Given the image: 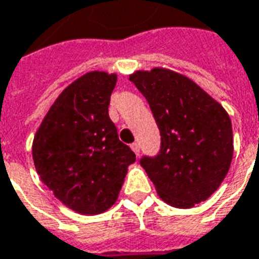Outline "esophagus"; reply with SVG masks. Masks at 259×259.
<instances>
[{
    "label": "esophagus",
    "mask_w": 259,
    "mask_h": 259,
    "mask_svg": "<svg viewBox=\"0 0 259 259\" xmlns=\"http://www.w3.org/2000/svg\"><path fill=\"white\" fill-rule=\"evenodd\" d=\"M130 147H132V150H133V152H135L136 155L140 154V146H139V143H133Z\"/></svg>",
    "instance_id": "esophagus-1"
}]
</instances>
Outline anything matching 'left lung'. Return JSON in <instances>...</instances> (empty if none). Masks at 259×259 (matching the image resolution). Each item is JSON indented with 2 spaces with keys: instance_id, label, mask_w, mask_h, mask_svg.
Instances as JSON below:
<instances>
[{
  "instance_id": "left-lung-1",
  "label": "left lung",
  "mask_w": 259,
  "mask_h": 259,
  "mask_svg": "<svg viewBox=\"0 0 259 259\" xmlns=\"http://www.w3.org/2000/svg\"><path fill=\"white\" fill-rule=\"evenodd\" d=\"M157 122L161 147L140 165L169 205L190 208L205 201L228 174L233 132L228 112L183 74L155 68L130 76Z\"/></svg>"
}]
</instances>
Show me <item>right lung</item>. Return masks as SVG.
Instances as JSON below:
<instances>
[{
    "instance_id": "right-lung-1",
    "label": "right lung",
    "mask_w": 259,
    "mask_h": 259,
    "mask_svg": "<svg viewBox=\"0 0 259 259\" xmlns=\"http://www.w3.org/2000/svg\"><path fill=\"white\" fill-rule=\"evenodd\" d=\"M116 74L89 72L55 100L33 141L41 182L70 209L96 215L115 204L135 152L119 140L108 107Z\"/></svg>"
}]
</instances>
